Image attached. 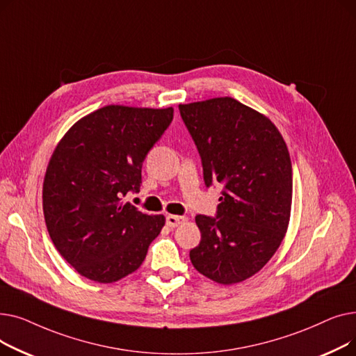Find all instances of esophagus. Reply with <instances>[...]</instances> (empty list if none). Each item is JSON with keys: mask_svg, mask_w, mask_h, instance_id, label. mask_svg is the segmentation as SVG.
Listing matches in <instances>:
<instances>
[{"mask_svg": "<svg viewBox=\"0 0 356 356\" xmlns=\"http://www.w3.org/2000/svg\"><path fill=\"white\" fill-rule=\"evenodd\" d=\"M184 220H186V218H184V216H177V215H167V218H165L167 225L170 227V228H176V227H179L180 223H183Z\"/></svg>", "mask_w": 356, "mask_h": 356, "instance_id": "obj_1", "label": "esophagus"}]
</instances>
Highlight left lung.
I'll return each mask as SVG.
<instances>
[{"instance_id":"1","label":"left lung","mask_w":356,"mask_h":356,"mask_svg":"<svg viewBox=\"0 0 356 356\" xmlns=\"http://www.w3.org/2000/svg\"><path fill=\"white\" fill-rule=\"evenodd\" d=\"M179 109L202 157L204 183L223 184L218 216H196L202 239L191 261L218 284L245 282L268 263L289 228L287 144L268 117L229 97Z\"/></svg>"}]
</instances>
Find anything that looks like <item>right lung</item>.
Wrapping results in <instances>:
<instances>
[{
    "mask_svg": "<svg viewBox=\"0 0 356 356\" xmlns=\"http://www.w3.org/2000/svg\"><path fill=\"white\" fill-rule=\"evenodd\" d=\"M173 108L106 105L74 122L56 145L43 181V213L56 250L81 275L108 284L138 270L163 229L122 197L140 191L147 153Z\"/></svg>",
    "mask_w": 356,
    "mask_h": 356,
    "instance_id": "obj_1",
    "label": "right lung"
}]
</instances>
